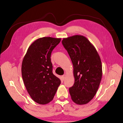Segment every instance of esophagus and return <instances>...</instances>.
<instances>
[{
    "label": "esophagus",
    "mask_w": 123,
    "mask_h": 123,
    "mask_svg": "<svg viewBox=\"0 0 123 123\" xmlns=\"http://www.w3.org/2000/svg\"><path fill=\"white\" fill-rule=\"evenodd\" d=\"M65 77H66V75H65V74H64V75H62V79L64 80V79H65Z\"/></svg>",
    "instance_id": "34e87169"
}]
</instances>
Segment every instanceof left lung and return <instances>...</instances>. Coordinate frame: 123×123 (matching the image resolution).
<instances>
[{"label": "left lung", "mask_w": 123, "mask_h": 123, "mask_svg": "<svg viewBox=\"0 0 123 123\" xmlns=\"http://www.w3.org/2000/svg\"><path fill=\"white\" fill-rule=\"evenodd\" d=\"M74 66V83L69 88L73 101L78 105L88 103L98 90L102 77L99 54L90 41L82 35H74L62 41Z\"/></svg>", "instance_id": "8db88e82"}]
</instances>
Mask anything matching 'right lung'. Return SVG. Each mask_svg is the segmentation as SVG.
<instances>
[{
  "instance_id": "right-lung-1",
  "label": "right lung",
  "mask_w": 123,
  "mask_h": 123,
  "mask_svg": "<svg viewBox=\"0 0 123 123\" xmlns=\"http://www.w3.org/2000/svg\"><path fill=\"white\" fill-rule=\"evenodd\" d=\"M61 38H38L28 48L22 64L23 81L28 93L36 103L45 105L53 100L61 83L52 72L51 55Z\"/></svg>"
}]
</instances>
